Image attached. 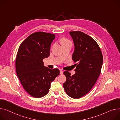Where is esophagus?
Listing matches in <instances>:
<instances>
[{
  "mask_svg": "<svg viewBox=\"0 0 120 120\" xmlns=\"http://www.w3.org/2000/svg\"><path fill=\"white\" fill-rule=\"evenodd\" d=\"M60 73L61 75H62L63 74V71L62 70H60Z\"/></svg>",
  "mask_w": 120,
  "mask_h": 120,
  "instance_id": "obj_1",
  "label": "esophagus"
}]
</instances>
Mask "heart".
I'll return each mask as SVG.
<instances>
[{
  "instance_id": "heart-1",
  "label": "heart",
  "mask_w": 120,
  "mask_h": 120,
  "mask_svg": "<svg viewBox=\"0 0 120 120\" xmlns=\"http://www.w3.org/2000/svg\"><path fill=\"white\" fill-rule=\"evenodd\" d=\"M62 44H67V43H71V42L68 40V39L66 38H63L62 39Z\"/></svg>"
}]
</instances>
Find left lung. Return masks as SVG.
<instances>
[{
	"label": "left lung",
	"instance_id": "8db88e82",
	"mask_svg": "<svg viewBox=\"0 0 120 120\" xmlns=\"http://www.w3.org/2000/svg\"><path fill=\"white\" fill-rule=\"evenodd\" d=\"M75 50L72 59L76 73L72 76L65 71L67 80L63 84L67 94L73 98H79L88 93L100 75L103 56L97 42L90 36L81 31H71Z\"/></svg>",
	"mask_w": 120,
	"mask_h": 120
}]
</instances>
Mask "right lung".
<instances>
[{"label":"right lung","mask_w":120,"mask_h":120,"mask_svg":"<svg viewBox=\"0 0 120 120\" xmlns=\"http://www.w3.org/2000/svg\"><path fill=\"white\" fill-rule=\"evenodd\" d=\"M55 35L37 32L22 42L15 61L16 71L23 88L31 96L40 98L49 92L51 83L60 74L58 68L44 67L43 60L50 55Z\"/></svg>","instance_id":"1"}]
</instances>
